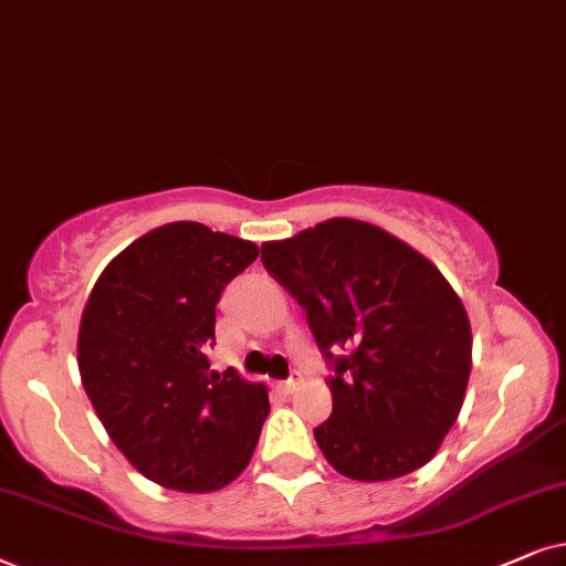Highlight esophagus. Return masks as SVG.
<instances>
[{
	"mask_svg": "<svg viewBox=\"0 0 566 566\" xmlns=\"http://www.w3.org/2000/svg\"><path fill=\"white\" fill-rule=\"evenodd\" d=\"M300 386H303V375H300V373H292L287 380L279 382V388H282L284 394H295V390H297Z\"/></svg>",
	"mask_w": 566,
	"mask_h": 566,
	"instance_id": "obj_1",
	"label": "esophagus"
}]
</instances>
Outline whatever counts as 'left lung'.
Returning a JSON list of instances; mask_svg holds the SVG:
<instances>
[{"label": "left lung", "instance_id": "1", "mask_svg": "<svg viewBox=\"0 0 566 566\" xmlns=\"http://www.w3.org/2000/svg\"><path fill=\"white\" fill-rule=\"evenodd\" d=\"M297 300L334 375L331 417L313 429L338 473L388 481L417 471L461 413L471 323L440 269L370 222L326 220L261 245Z\"/></svg>", "mask_w": 566, "mask_h": 566}]
</instances>
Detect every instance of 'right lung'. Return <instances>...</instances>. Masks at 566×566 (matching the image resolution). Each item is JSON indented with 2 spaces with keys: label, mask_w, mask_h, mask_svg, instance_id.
<instances>
[{
  "label": "right lung",
  "mask_w": 566,
  "mask_h": 566,
  "mask_svg": "<svg viewBox=\"0 0 566 566\" xmlns=\"http://www.w3.org/2000/svg\"><path fill=\"white\" fill-rule=\"evenodd\" d=\"M259 255L251 240L170 222L120 251L90 292L77 365L105 432L142 476L217 492L251 461L269 394L209 370L222 290Z\"/></svg>",
  "instance_id": "obj_1"
}]
</instances>
